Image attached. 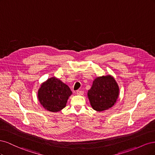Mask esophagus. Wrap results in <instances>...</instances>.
<instances>
[{"instance_id":"obj_1","label":"esophagus","mask_w":155,"mask_h":155,"mask_svg":"<svg viewBox=\"0 0 155 155\" xmlns=\"http://www.w3.org/2000/svg\"><path fill=\"white\" fill-rule=\"evenodd\" d=\"M76 94L78 95H83V94H84V92L83 91H77V92H76Z\"/></svg>"}]
</instances>
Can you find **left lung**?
<instances>
[{"label": "left lung", "instance_id": "1", "mask_svg": "<svg viewBox=\"0 0 155 155\" xmlns=\"http://www.w3.org/2000/svg\"><path fill=\"white\" fill-rule=\"evenodd\" d=\"M87 95L92 109L103 111L114 105L119 96V87L110 75L97 77L94 80Z\"/></svg>", "mask_w": 155, "mask_h": 155}]
</instances>
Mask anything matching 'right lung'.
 I'll return each instance as SVG.
<instances>
[{"mask_svg": "<svg viewBox=\"0 0 155 155\" xmlns=\"http://www.w3.org/2000/svg\"><path fill=\"white\" fill-rule=\"evenodd\" d=\"M72 94L67 85L52 77L41 84L38 91V99L45 109L58 112L65 107Z\"/></svg>", "mask_w": 155, "mask_h": 155, "instance_id": "add662e5", "label": "right lung"}]
</instances>
